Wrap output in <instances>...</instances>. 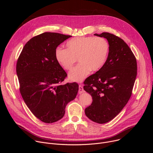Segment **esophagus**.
Segmentation results:
<instances>
[{
  "label": "esophagus",
  "instance_id": "esophagus-1",
  "mask_svg": "<svg viewBox=\"0 0 153 153\" xmlns=\"http://www.w3.org/2000/svg\"><path fill=\"white\" fill-rule=\"evenodd\" d=\"M84 92V90L83 88V86L81 85H79V94H82Z\"/></svg>",
  "mask_w": 153,
  "mask_h": 153
}]
</instances>
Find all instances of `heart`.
Instances as JSON below:
<instances>
[{
  "label": "heart",
  "instance_id": "b5f03b06",
  "mask_svg": "<svg viewBox=\"0 0 153 153\" xmlns=\"http://www.w3.org/2000/svg\"><path fill=\"white\" fill-rule=\"evenodd\" d=\"M67 49L57 47L55 57L65 70H70L77 60L79 65L68 74L70 80L81 82L90 71H99L107 59L110 45L103 37H79L69 40Z\"/></svg>",
  "mask_w": 153,
  "mask_h": 153
}]
</instances>
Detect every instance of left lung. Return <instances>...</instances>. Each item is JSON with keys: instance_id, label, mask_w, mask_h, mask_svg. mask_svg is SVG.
<instances>
[{"instance_id": "obj_1", "label": "left lung", "mask_w": 153, "mask_h": 153, "mask_svg": "<svg viewBox=\"0 0 153 153\" xmlns=\"http://www.w3.org/2000/svg\"><path fill=\"white\" fill-rule=\"evenodd\" d=\"M94 35L107 39L110 51L103 67L84 82V90L93 98L85 113L92 121L105 123L122 111L131 96L137 62L132 51L120 37L109 33Z\"/></svg>"}]
</instances>
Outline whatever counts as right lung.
<instances>
[{
	"instance_id": "1",
	"label": "right lung",
	"mask_w": 153,
	"mask_h": 153,
	"mask_svg": "<svg viewBox=\"0 0 153 153\" xmlns=\"http://www.w3.org/2000/svg\"><path fill=\"white\" fill-rule=\"evenodd\" d=\"M71 36L46 32L25 45L16 65L20 92L31 113L43 122L61 119L68 103L77 94L76 82L61 85L67 76L58 63L55 50Z\"/></svg>"
}]
</instances>
